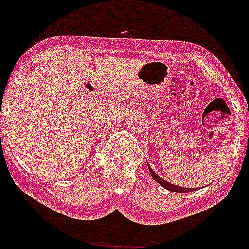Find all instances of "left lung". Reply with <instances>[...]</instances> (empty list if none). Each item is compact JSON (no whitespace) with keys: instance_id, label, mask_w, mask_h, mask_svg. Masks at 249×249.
I'll list each match as a JSON object with an SVG mask.
<instances>
[{"instance_id":"obj_1","label":"left lung","mask_w":249,"mask_h":249,"mask_svg":"<svg viewBox=\"0 0 249 249\" xmlns=\"http://www.w3.org/2000/svg\"><path fill=\"white\" fill-rule=\"evenodd\" d=\"M148 168H149V173L150 175H152V178L154 180H156L158 184H160L161 186H163L164 189H166V190L169 191H174V193H190V191H195V189H191V188H181V186H177L174 185V184H170V182L165 181V180L161 179L160 177H158V175L156 174V173L153 172V169L150 168L149 165H148Z\"/></svg>"}]
</instances>
